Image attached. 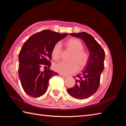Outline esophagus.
Masks as SVG:
<instances>
[{
	"mask_svg": "<svg viewBox=\"0 0 126 126\" xmlns=\"http://www.w3.org/2000/svg\"><path fill=\"white\" fill-rule=\"evenodd\" d=\"M60 75L62 77H63V78H66V77H67V76L64 75H63V74H60Z\"/></svg>",
	"mask_w": 126,
	"mask_h": 126,
	"instance_id": "obj_1",
	"label": "esophagus"
}]
</instances>
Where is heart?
<instances>
[{"label": "heart", "mask_w": 126, "mask_h": 126, "mask_svg": "<svg viewBox=\"0 0 126 126\" xmlns=\"http://www.w3.org/2000/svg\"><path fill=\"white\" fill-rule=\"evenodd\" d=\"M66 49L71 52V55L68 58L69 62H61L53 65L54 70L64 75L74 74L79 70L84 69L90 60V53L84 50V45L80 40L72 38L67 40L64 43ZM61 48L60 44L56 43L51 50V56L55 61L60 60Z\"/></svg>", "instance_id": "obj_1"}]
</instances>
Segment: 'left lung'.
<instances>
[{"label": "left lung", "mask_w": 126, "mask_h": 126, "mask_svg": "<svg viewBox=\"0 0 126 126\" xmlns=\"http://www.w3.org/2000/svg\"><path fill=\"white\" fill-rule=\"evenodd\" d=\"M70 35L81 38L90 51V60L84 70L73 77L75 84L67 89L74 98L82 100L89 98L95 94L100 86L101 75L104 69L105 52L101 45L90 34L85 32L71 33Z\"/></svg>", "instance_id": "1"}]
</instances>
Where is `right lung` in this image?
<instances>
[{
	"label": "right lung",
	"mask_w": 126,
	"mask_h": 126,
	"mask_svg": "<svg viewBox=\"0 0 126 126\" xmlns=\"http://www.w3.org/2000/svg\"><path fill=\"white\" fill-rule=\"evenodd\" d=\"M68 34L44 30L33 34L23 44L19 53L18 74L23 89L31 97L43 95L49 79L58 74L49 68L51 50L55 44ZM42 66L48 69L42 72Z\"/></svg>",
	"instance_id": "add662e5"
}]
</instances>
